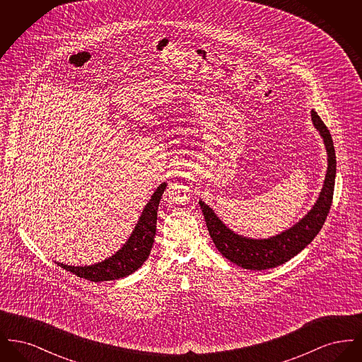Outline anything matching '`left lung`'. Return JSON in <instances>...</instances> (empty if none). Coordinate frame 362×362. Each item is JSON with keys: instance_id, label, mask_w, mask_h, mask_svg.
Instances as JSON below:
<instances>
[{"instance_id": "8db88e82", "label": "left lung", "mask_w": 362, "mask_h": 362, "mask_svg": "<svg viewBox=\"0 0 362 362\" xmlns=\"http://www.w3.org/2000/svg\"><path fill=\"white\" fill-rule=\"evenodd\" d=\"M312 122L323 137L328 155V168L326 180L323 185L319 199L310 213L291 229L276 235L274 238L264 240L247 239L232 232L221 223L210 207L199 201L202 209L207 230L220 254L230 260L232 263L247 270H266L273 269L301 252L315 236L319 233L327 218L329 207L332 204L335 173H337V158L335 149L327 126L320 119L316 111H310Z\"/></svg>"}]
</instances>
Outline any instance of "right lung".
Listing matches in <instances>:
<instances>
[{
	"label": "right lung",
	"mask_w": 362,
	"mask_h": 362,
	"mask_svg": "<svg viewBox=\"0 0 362 362\" xmlns=\"http://www.w3.org/2000/svg\"><path fill=\"white\" fill-rule=\"evenodd\" d=\"M165 187H167L165 183L157 187L152 198L149 199L148 205L144 209L132 236L115 255L93 266L74 267L64 263H58V264L70 273L93 282L118 279L134 273L144 264V262L151 254V250L155 241L157 209Z\"/></svg>",
	"instance_id": "obj_1"
}]
</instances>
